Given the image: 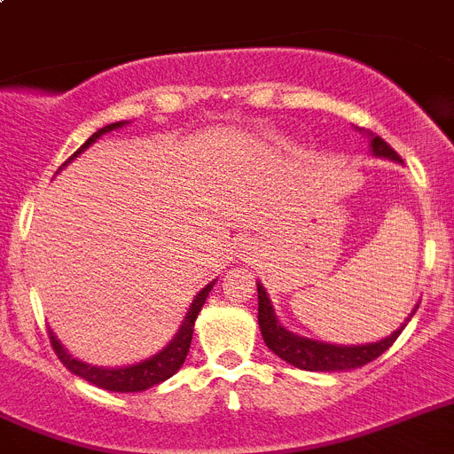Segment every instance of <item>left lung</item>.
<instances>
[{
	"label": "left lung",
	"instance_id": "obj_1",
	"mask_svg": "<svg viewBox=\"0 0 454 454\" xmlns=\"http://www.w3.org/2000/svg\"><path fill=\"white\" fill-rule=\"evenodd\" d=\"M358 130L360 133H365V137L370 139L372 156L386 158V160H393V162H402V158L397 156V153H395V151L390 149V146L379 137V135L367 133L365 128H358ZM257 298H259V328H262V338H264L266 347H269L275 356H280L285 363H289V365L298 367V370H308V372H347V370H356V367L367 365V363H372L374 358H379V356H381L383 351L395 342V340L400 338V333L404 331V326L411 321V317L416 315V309H418L416 305L411 315L406 317L404 324H402L397 331L390 333L388 338L379 340V342L331 344V342H321V340L305 338V335H298V333L282 326L262 282H257Z\"/></svg>",
	"mask_w": 454,
	"mask_h": 454
}]
</instances>
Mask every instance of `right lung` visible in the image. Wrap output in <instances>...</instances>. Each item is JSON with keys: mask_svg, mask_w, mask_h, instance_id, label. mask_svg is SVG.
Returning <instances> with one entry per match:
<instances>
[{"mask_svg": "<svg viewBox=\"0 0 454 454\" xmlns=\"http://www.w3.org/2000/svg\"><path fill=\"white\" fill-rule=\"evenodd\" d=\"M128 123L130 121L107 123V126H103L100 130H96V133L91 135V137H89L59 169H64L68 162L75 160L84 149H89V146L94 145L96 139H100L106 133H110V130H116V128L128 126ZM213 285H215V280L208 282V285L192 298V303H190L188 312H185V319L181 321V328L176 331V335H174L158 354L149 356V358L137 360V363H130V365L121 367L91 365V363H84V360L80 358H73V354H68L64 348V344L59 342V338L50 331V342H52L54 354L59 356L61 363H64L73 374H77V377L84 379V381L94 383V386H98V388L103 390H112V393H142V390L146 388H153L158 383L168 381L169 377H174L185 363V356H188L190 351V342H192V331H195V319L197 315H200V309L204 308V303H207V296L213 289Z\"/></svg>", "mask_w": 454, "mask_h": 454, "instance_id": "obj_1", "label": "right lung"}]
</instances>
